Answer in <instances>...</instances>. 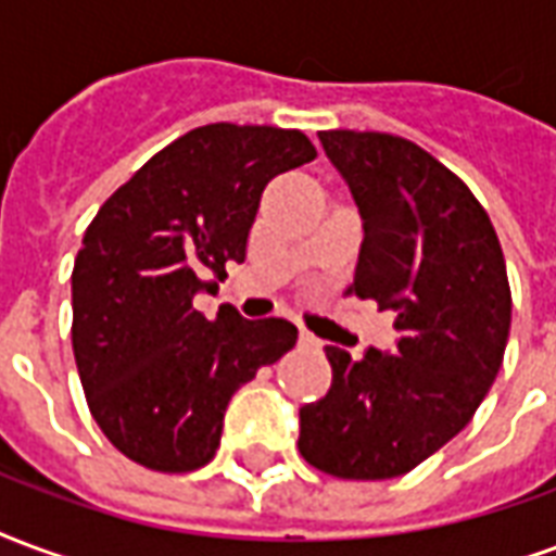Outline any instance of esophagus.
Wrapping results in <instances>:
<instances>
[{"label": "esophagus", "mask_w": 556, "mask_h": 556, "mask_svg": "<svg viewBox=\"0 0 556 556\" xmlns=\"http://www.w3.org/2000/svg\"><path fill=\"white\" fill-rule=\"evenodd\" d=\"M299 346H307V350H319V346H323V340L314 338L311 331H305V328H302V331H299Z\"/></svg>", "instance_id": "obj_1"}]
</instances>
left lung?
Here are the masks:
<instances>
[{
    "label": "left lung",
    "mask_w": 556,
    "mask_h": 556,
    "mask_svg": "<svg viewBox=\"0 0 556 556\" xmlns=\"http://www.w3.org/2000/svg\"><path fill=\"white\" fill-rule=\"evenodd\" d=\"M364 242L350 293L394 311L396 350L326 346L331 388L299 408V450L340 480L408 473L468 427L504 362L513 295L497 233L456 174L415 141L328 129Z\"/></svg>",
    "instance_id": "left-lung-1"
}]
</instances>
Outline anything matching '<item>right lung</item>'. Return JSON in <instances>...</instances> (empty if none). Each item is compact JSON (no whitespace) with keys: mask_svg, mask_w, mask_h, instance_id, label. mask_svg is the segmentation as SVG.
<instances>
[{"mask_svg":"<svg viewBox=\"0 0 556 556\" xmlns=\"http://www.w3.org/2000/svg\"><path fill=\"white\" fill-rule=\"evenodd\" d=\"M314 156L299 129L206 124L150 156L88 225L71 275L73 355L97 427L127 459L165 473L206 465L239 384L295 346L287 319L230 305L206 319L192 299L245 261L266 184Z\"/></svg>","mask_w":556,"mask_h":556,"instance_id":"add662e5","label":"right lung"}]
</instances>
